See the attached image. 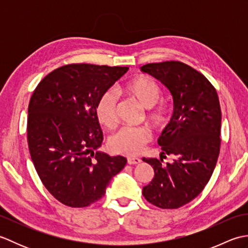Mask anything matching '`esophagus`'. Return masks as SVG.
I'll return each mask as SVG.
<instances>
[{
	"instance_id": "34e87169",
	"label": "esophagus",
	"mask_w": 248,
	"mask_h": 248,
	"mask_svg": "<svg viewBox=\"0 0 248 248\" xmlns=\"http://www.w3.org/2000/svg\"><path fill=\"white\" fill-rule=\"evenodd\" d=\"M127 162L130 165H135V164H139V163H140L141 160L140 159V157H136V156H129L127 159Z\"/></svg>"
}]
</instances>
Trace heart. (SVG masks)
<instances>
[{"mask_svg": "<svg viewBox=\"0 0 248 248\" xmlns=\"http://www.w3.org/2000/svg\"><path fill=\"white\" fill-rule=\"evenodd\" d=\"M124 92L133 97L141 107L149 108L147 119L155 130H164L170 121V109L165 103H158L162 98V89L151 78L140 75L125 84ZM117 96L113 92L104 93L96 104V117L102 125L113 128L117 120L116 115ZM151 140V133L146 127H123L109 136L108 146L113 154L136 155Z\"/></svg>", "mask_w": 248, "mask_h": 248, "instance_id": "b5f03b06", "label": "heart"}]
</instances>
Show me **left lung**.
Segmentation results:
<instances>
[{
	"mask_svg": "<svg viewBox=\"0 0 248 248\" xmlns=\"http://www.w3.org/2000/svg\"><path fill=\"white\" fill-rule=\"evenodd\" d=\"M168 88L173 114L157 140L161 157H143L155 177L143 195L161 209H177L197 197L211 178L220 148L222 112L217 93L202 73L181 62H152L140 67ZM171 155V163L162 157Z\"/></svg>",
	"mask_w": 248,
	"mask_h": 248,
	"instance_id": "1",
	"label": "left lung"
}]
</instances>
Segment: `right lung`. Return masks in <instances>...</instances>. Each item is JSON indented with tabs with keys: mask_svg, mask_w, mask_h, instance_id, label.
Segmentation results:
<instances>
[{
	"mask_svg": "<svg viewBox=\"0 0 248 248\" xmlns=\"http://www.w3.org/2000/svg\"><path fill=\"white\" fill-rule=\"evenodd\" d=\"M128 67L70 64L46 76L31 94L28 144L41 182L55 199L84 208L102 198L127 159L98 151L103 134L96 117L100 97Z\"/></svg>",
	"mask_w": 248,
	"mask_h": 248,
	"instance_id": "1",
	"label": "right lung"
}]
</instances>
